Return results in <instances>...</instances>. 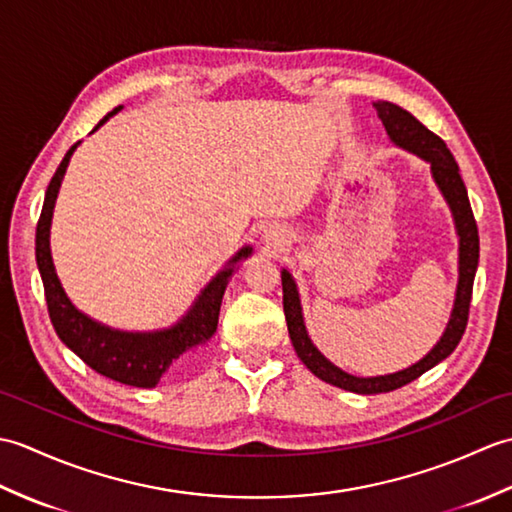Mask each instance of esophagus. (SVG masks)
Listing matches in <instances>:
<instances>
[{"label":"esophagus","mask_w":512,"mask_h":512,"mask_svg":"<svg viewBox=\"0 0 512 512\" xmlns=\"http://www.w3.org/2000/svg\"><path fill=\"white\" fill-rule=\"evenodd\" d=\"M266 242L277 246V244H279V235H277L275 231H266Z\"/></svg>","instance_id":"34e87169"}]
</instances>
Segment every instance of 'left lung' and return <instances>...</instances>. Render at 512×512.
Instances as JSON below:
<instances>
[{
	"instance_id": "1",
	"label": "left lung",
	"mask_w": 512,
	"mask_h": 512,
	"mask_svg": "<svg viewBox=\"0 0 512 512\" xmlns=\"http://www.w3.org/2000/svg\"><path fill=\"white\" fill-rule=\"evenodd\" d=\"M376 110L380 121H383L389 138L402 149L411 151L424 160L431 162L433 178H436L440 191L447 198L455 228H458L460 235V281H458V292H455V306L451 312V319L447 330H444L442 339L433 350L402 372L389 374V376H376V378H356L352 374H345L343 369L332 365L328 358H325L317 347L312 345L308 339L306 325H303L301 317V303H299V292L295 281H292L288 270L281 273V286H284V314L290 332V341L295 345L297 356L303 361L310 372L330 383L334 387H341L347 391H356V394H383V391H394L402 385L411 383L418 376H422L427 369L444 361L455 347H458L462 334L466 330V323H469V308H471V295H473V279L477 262H480V235H477V224L473 217V209L469 202V193H466L464 180L460 176V167L455 162L449 147L444 145V140L436 136L431 129L424 127L416 116H411L402 107L383 101L376 103Z\"/></svg>"
}]
</instances>
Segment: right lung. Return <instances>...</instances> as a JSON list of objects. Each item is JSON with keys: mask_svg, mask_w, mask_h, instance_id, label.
I'll return each instance as SVG.
<instances>
[{"mask_svg": "<svg viewBox=\"0 0 512 512\" xmlns=\"http://www.w3.org/2000/svg\"><path fill=\"white\" fill-rule=\"evenodd\" d=\"M118 110H121V107H116L114 112L107 114L99 125H103L107 118L116 114ZM74 149L76 145L68 149V154L63 156L61 165L54 171V176L48 184L46 200H43V209L39 215L35 235L37 266L43 281V292H46L52 328L57 332L59 339L68 345L85 365H90L94 372H99L101 376H107L116 380V383L132 387H156L160 376L167 372L169 365L176 361L180 354L211 339L217 328V317H220V306L228 277L233 275V266L239 259H246L253 253V248L246 246L239 250L231 262H228V268H224L222 273L202 290V295L195 301V306L189 310L187 317L178 325H173L171 330L134 334L105 328V325L92 321L90 317H85L83 312L76 310L70 299L65 297V292L59 284V277L54 273L50 255V222L54 200H57L63 173L65 167H68Z\"/></svg>", "mask_w": 512, "mask_h": 512, "instance_id": "right-lung-1", "label": "right lung"}]
</instances>
